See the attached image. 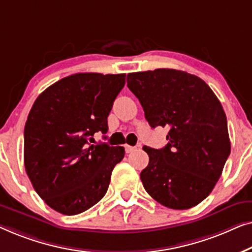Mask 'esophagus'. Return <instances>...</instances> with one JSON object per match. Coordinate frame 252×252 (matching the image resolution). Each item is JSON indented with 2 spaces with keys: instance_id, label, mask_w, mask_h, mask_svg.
Listing matches in <instances>:
<instances>
[{
  "instance_id": "34e87169",
  "label": "esophagus",
  "mask_w": 252,
  "mask_h": 252,
  "mask_svg": "<svg viewBox=\"0 0 252 252\" xmlns=\"http://www.w3.org/2000/svg\"><path fill=\"white\" fill-rule=\"evenodd\" d=\"M125 148H126V153H131V152L136 151V147L130 146V145H125Z\"/></svg>"
}]
</instances>
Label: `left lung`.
<instances>
[{"instance_id":"left-lung-1","label":"left lung","mask_w":252,"mask_h":252,"mask_svg":"<svg viewBox=\"0 0 252 252\" xmlns=\"http://www.w3.org/2000/svg\"><path fill=\"white\" fill-rule=\"evenodd\" d=\"M126 82L150 126L169 129L165 147H143L150 157L140 173L145 189L166 208L195 207L214 189L231 153L220 101L203 80L183 70L130 73Z\"/></svg>"}]
</instances>
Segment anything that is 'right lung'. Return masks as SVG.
I'll list each match as a JSON object with an SVG mask.
<instances>
[{
    "label": "right lung",
    "instance_id": "add662e5",
    "mask_svg": "<svg viewBox=\"0 0 252 252\" xmlns=\"http://www.w3.org/2000/svg\"><path fill=\"white\" fill-rule=\"evenodd\" d=\"M126 74L79 73L38 95L24 130V163L40 197L63 215L81 214L107 192L125 148L90 145L107 118Z\"/></svg>",
    "mask_w": 252,
    "mask_h": 252
}]
</instances>
